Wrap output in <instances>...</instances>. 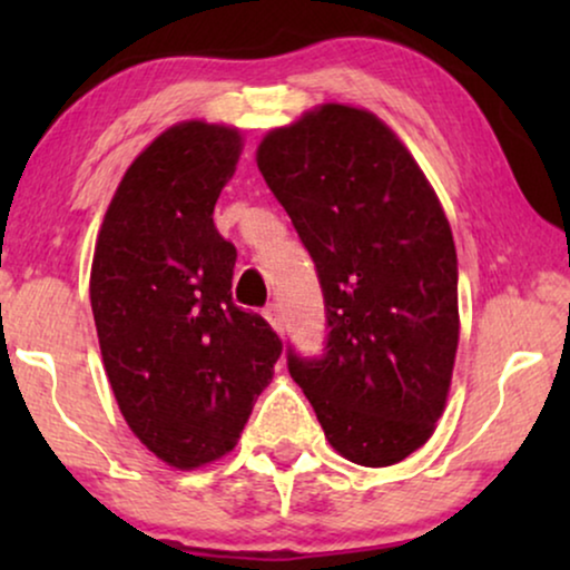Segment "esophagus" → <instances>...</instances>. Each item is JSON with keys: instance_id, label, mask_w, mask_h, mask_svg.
<instances>
[{"instance_id": "obj_1", "label": "esophagus", "mask_w": 570, "mask_h": 570, "mask_svg": "<svg viewBox=\"0 0 570 570\" xmlns=\"http://www.w3.org/2000/svg\"><path fill=\"white\" fill-rule=\"evenodd\" d=\"M264 318L272 324V330L275 332H283L285 330V318H283V311H279L277 303H269L267 308H264Z\"/></svg>"}]
</instances>
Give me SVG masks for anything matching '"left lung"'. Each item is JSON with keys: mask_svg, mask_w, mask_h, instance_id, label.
Here are the masks:
<instances>
[{"mask_svg": "<svg viewBox=\"0 0 570 570\" xmlns=\"http://www.w3.org/2000/svg\"><path fill=\"white\" fill-rule=\"evenodd\" d=\"M264 181L324 293V355L287 350L326 441L389 466L431 439L459 345L456 248L415 158L371 111L326 104L269 131Z\"/></svg>", "mask_w": 570, "mask_h": 570, "instance_id": "obj_1", "label": "left lung"}]
</instances>
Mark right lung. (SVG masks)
Masks as SVG:
<instances>
[{"instance_id": "right-lung-1", "label": "right lung", "mask_w": 570, "mask_h": 570, "mask_svg": "<svg viewBox=\"0 0 570 570\" xmlns=\"http://www.w3.org/2000/svg\"><path fill=\"white\" fill-rule=\"evenodd\" d=\"M238 129L184 121L131 163L100 225L90 306L114 396L163 462L194 470L236 446L283 340L233 303L236 246L213 213Z\"/></svg>"}]
</instances>
